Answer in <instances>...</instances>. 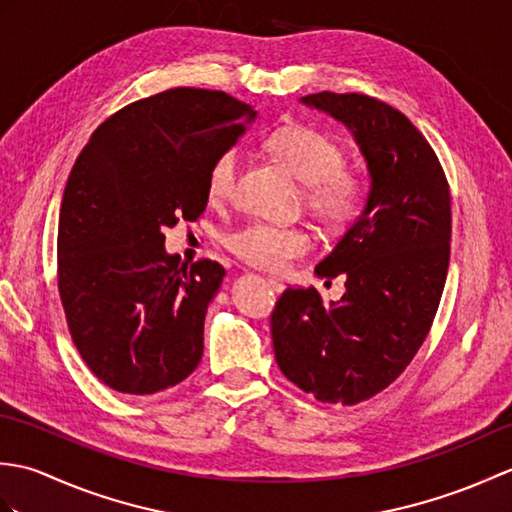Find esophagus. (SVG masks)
Masks as SVG:
<instances>
[{
  "label": "esophagus",
  "mask_w": 512,
  "mask_h": 512,
  "mask_svg": "<svg viewBox=\"0 0 512 512\" xmlns=\"http://www.w3.org/2000/svg\"><path fill=\"white\" fill-rule=\"evenodd\" d=\"M266 284H268V288H273L275 292H281V290H284V288H286L284 284H281V281H279V279H273V277H266Z\"/></svg>",
  "instance_id": "obj_1"
}]
</instances>
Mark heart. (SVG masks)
Listing matches in <instances>:
<instances>
[{
  "label": "heart",
  "mask_w": 512,
  "mask_h": 512,
  "mask_svg": "<svg viewBox=\"0 0 512 512\" xmlns=\"http://www.w3.org/2000/svg\"><path fill=\"white\" fill-rule=\"evenodd\" d=\"M270 149L299 182L308 184L310 211L328 226H347L361 215L369 198V180L361 171L343 169V149L321 129L290 125L270 136ZM239 171V151L226 149L213 160L206 178L211 202H224L233 193ZM226 246L242 262L262 270H286L310 250L303 228L248 224L226 237Z\"/></svg>",
  "instance_id": "heart-1"
}]
</instances>
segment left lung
Masks as SVG:
<instances>
[{
    "mask_svg": "<svg viewBox=\"0 0 512 512\" xmlns=\"http://www.w3.org/2000/svg\"><path fill=\"white\" fill-rule=\"evenodd\" d=\"M301 103L347 127L369 198L314 268L345 275V295L325 303L317 288H288L270 319L275 358L314 398L356 405L394 383L431 330L449 270V184L427 138L387 103L334 92Z\"/></svg>",
    "mask_w": 512,
    "mask_h": 512,
    "instance_id": "8db88e82",
    "label": "left lung"
}]
</instances>
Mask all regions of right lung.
I'll list each match as a JSON object with an SVG mask.
<instances>
[{"mask_svg": "<svg viewBox=\"0 0 512 512\" xmlns=\"http://www.w3.org/2000/svg\"><path fill=\"white\" fill-rule=\"evenodd\" d=\"M255 118L224 92L173 88L107 118L76 158L59 213V292L76 350L107 387L156 394L198 367L226 273L211 259L180 266L162 231L204 213L213 160Z\"/></svg>", "mask_w": 512, "mask_h": 512, "instance_id": "1", "label": "right lung"}]
</instances>
